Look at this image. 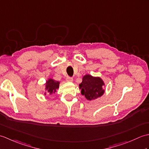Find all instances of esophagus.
Masks as SVG:
<instances>
[{"label": "esophagus", "mask_w": 149, "mask_h": 149, "mask_svg": "<svg viewBox=\"0 0 149 149\" xmlns=\"http://www.w3.org/2000/svg\"><path fill=\"white\" fill-rule=\"evenodd\" d=\"M66 80L67 82H72L73 81V78L71 77H67L66 79Z\"/></svg>", "instance_id": "obj_1"}]
</instances>
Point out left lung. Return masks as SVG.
I'll use <instances>...</instances> for the list:
<instances>
[{"instance_id":"1","label":"left lung","mask_w":149,"mask_h":149,"mask_svg":"<svg viewBox=\"0 0 149 149\" xmlns=\"http://www.w3.org/2000/svg\"><path fill=\"white\" fill-rule=\"evenodd\" d=\"M104 85V82L100 77H93L91 75H86L79 84V88L81 90V94L88 100H91L102 95L104 92L102 89Z\"/></svg>"}]
</instances>
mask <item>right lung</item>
<instances>
[{
    "label": "right lung",
    "mask_w": 149,
    "mask_h": 149,
    "mask_svg": "<svg viewBox=\"0 0 149 149\" xmlns=\"http://www.w3.org/2000/svg\"><path fill=\"white\" fill-rule=\"evenodd\" d=\"M59 84V82L58 81H55L52 79H49L46 83V90L47 93H54L56 91V90L58 89Z\"/></svg>",
    "instance_id": "1"
}]
</instances>
